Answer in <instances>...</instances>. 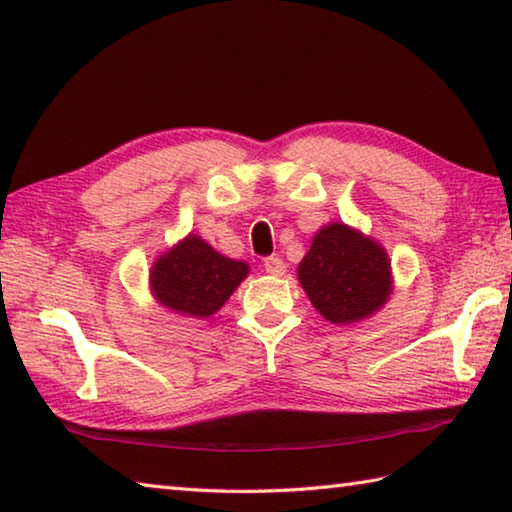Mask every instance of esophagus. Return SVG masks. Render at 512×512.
I'll list each match as a JSON object with an SVG mask.
<instances>
[{"mask_svg": "<svg viewBox=\"0 0 512 512\" xmlns=\"http://www.w3.org/2000/svg\"><path fill=\"white\" fill-rule=\"evenodd\" d=\"M264 268H266V273H271V275H284V271H287V264H284L280 257H266Z\"/></svg>", "mask_w": 512, "mask_h": 512, "instance_id": "34e87169", "label": "esophagus"}]
</instances>
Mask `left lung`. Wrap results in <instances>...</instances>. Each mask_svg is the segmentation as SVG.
I'll use <instances>...</instances> for the list:
<instances>
[{
	"label": "left lung",
	"instance_id": "left-lung-1",
	"mask_svg": "<svg viewBox=\"0 0 512 512\" xmlns=\"http://www.w3.org/2000/svg\"><path fill=\"white\" fill-rule=\"evenodd\" d=\"M388 257L377 241L343 223L325 225L298 266L311 305L329 323H354L384 305L391 293Z\"/></svg>",
	"mask_w": 512,
	"mask_h": 512
}]
</instances>
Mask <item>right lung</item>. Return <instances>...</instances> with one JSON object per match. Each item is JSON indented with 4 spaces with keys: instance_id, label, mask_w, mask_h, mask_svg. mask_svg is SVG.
<instances>
[{
    "instance_id": "1",
    "label": "right lung",
    "mask_w": 512,
    "mask_h": 512,
    "mask_svg": "<svg viewBox=\"0 0 512 512\" xmlns=\"http://www.w3.org/2000/svg\"><path fill=\"white\" fill-rule=\"evenodd\" d=\"M246 275L248 264L223 257L201 237L189 235L155 262L151 287L164 307L207 318L223 307Z\"/></svg>"
}]
</instances>
